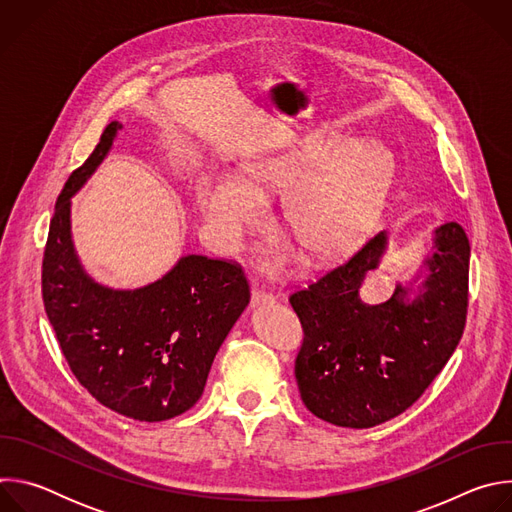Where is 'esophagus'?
<instances>
[{"label": "esophagus", "instance_id": "esophagus-1", "mask_svg": "<svg viewBox=\"0 0 512 512\" xmlns=\"http://www.w3.org/2000/svg\"><path fill=\"white\" fill-rule=\"evenodd\" d=\"M273 294H269V291L261 289V287H253L251 289V304L253 306H261V304H273Z\"/></svg>", "mask_w": 512, "mask_h": 512}]
</instances>
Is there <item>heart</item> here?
<instances>
[{"label":"heart","instance_id":"obj_1","mask_svg":"<svg viewBox=\"0 0 512 512\" xmlns=\"http://www.w3.org/2000/svg\"><path fill=\"white\" fill-rule=\"evenodd\" d=\"M316 131L287 152L249 164L239 178H221L202 192L206 221L223 249L241 243L261 206L257 196L287 192L281 221L287 235L316 261L350 249L373 223L391 178L393 158L373 139L352 141ZM273 261L271 267H277Z\"/></svg>","mask_w":512,"mask_h":512}]
</instances>
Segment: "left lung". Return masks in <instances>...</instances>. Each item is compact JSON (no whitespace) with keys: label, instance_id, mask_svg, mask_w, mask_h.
<instances>
[{"label":"left lung","instance_id":"left-lung-1","mask_svg":"<svg viewBox=\"0 0 512 512\" xmlns=\"http://www.w3.org/2000/svg\"><path fill=\"white\" fill-rule=\"evenodd\" d=\"M433 247L425 275L397 283L385 302L367 304L360 289L381 263L387 233L289 296L304 328L296 381L316 417L375 427L409 409L446 367L466 326L470 243L458 223H446L435 229Z\"/></svg>","mask_w":512,"mask_h":512}]
</instances>
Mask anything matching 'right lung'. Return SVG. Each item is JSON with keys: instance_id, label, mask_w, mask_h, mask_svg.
<instances>
[{"instance_id": "right-lung-1", "label": "right lung", "mask_w": 512, "mask_h": 512, "mask_svg": "<svg viewBox=\"0 0 512 512\" xmlns=\"http://www.w3.org/2000/svg\"><path fill=\"white\" fill-rule=\"evenodd\" d=\"M109 123L87 162L70 174L54 208L42 259V300L79 383L105 407L137 421H164L200 397L212 360L251 300L243 267L182 257L139 289L93 281L70 237V198L109 154Z\"/></svg>"}]
</instances>
